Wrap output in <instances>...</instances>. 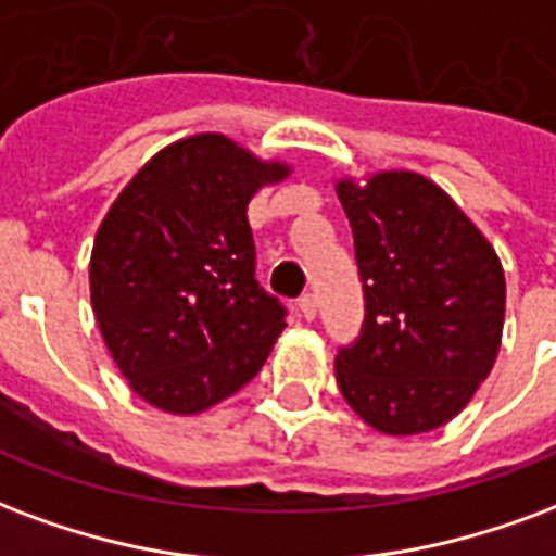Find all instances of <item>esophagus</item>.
<instances>
[{"instance_id":"1","label":"esophagus","mask_w":556,"mask_h":556,"mask_svg":"<svg viewBox=\"0 0 556 556\" xmlns=\"http://www.w3.org/2000/svg\"><path fill=\"white\" fill-rule=\"evenodd\" d=\"M298 309H300V315H303V318L312 320L315 315H318V298H315V294H303V298H300V303H298Z\"/></svg>"}]
</instances>
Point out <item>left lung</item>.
I'll return each instance as SVG.
<instances>
[{"label":"left lung","mask_w":556,"mask_h":556,"mask_svg":"<svg viewBox=\"0 0 556 556\" xmlns=\"http://www.w3.org/2000/svg\"><path fill=\"white\" fill-rule=\"evenodd\" d=\"M365 291L359 339L336 356L344 401L386 435L430 433L466 409L501 351L507 282L495 247L413 170L336 182Z\"/></svg>","instance_id":"1"}]
</instances>
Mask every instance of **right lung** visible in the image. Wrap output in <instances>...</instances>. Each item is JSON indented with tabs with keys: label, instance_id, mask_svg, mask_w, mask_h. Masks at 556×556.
<instances>
[{
	"label": "right lung",
	"instance_id": "add662e5",
	"mask_svg": "<svg viewBox=\"0 0 556 556\" xmlns=\"http://www.w3.org/2000/svg\"><path fill=\"white\" fill-rule=\"evenodd\" d=\"M289 174L203 131L155 152L102 217L90 306L114 365L155 409L226 401L286 330V306L256 279L247 203Z\"/></svg>",
	"mask_w": 556,
	"mask_h": 556
}]
</instances>
